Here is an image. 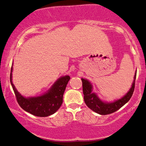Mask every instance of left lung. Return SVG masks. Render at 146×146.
<instances>
[{"label": "left lung", "instance_id": "8db88e82", "mask_svg": "<svg viewBox=\"0 0 146 146\" xmlns=\"http://www.w3.org/2000/svg\"><path fill=\"white\" fill-rule=\"evenodd\" d=\"M136 72L134 75V80L130 90L122 98L112 103H106L101 101L95 93H93L92 84L86 79H81L82 82V91L84 94V100L86 105L97 113L100 115H108L119 110L127 104L131 98L135 88V79Z\"/></svg>", "mask_w": 146, "mask_h": 146}]
</instances>
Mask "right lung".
<instances>
[{"instance_id": "right-lung-1", "label": "right lung", "mask_w": 146, "mask_h": 146, "mask_svg": "<svg viewBox=\"0 0 146 146\" xmlns=\"http://www.w3.org/2000/svg\"><path fill=\"white\" fill-rule=\"evenodd\" d=\"M12 67L11 68L10 82L19 106L25 111L37 117H48L54 114L62 106L63 95L70 77L60 78L47 93L38 97H23L17 92L12 81Z\"/></svg>"}]
</instances>
